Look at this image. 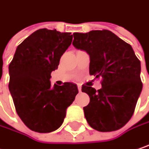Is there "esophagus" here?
<instances>
[{
  "label": "esophagus",
  "instance_id": "1",
  "mask_svg": "<svg viewBox=\"0 0 149 149\" xmlns=\"http://www.w3.org/2000/svg\"><path fill=\"white\" fill-rule=\"evenodd\" d=\"M77 88H78V91H79V92H81V91H82V86H81L80 84H78V85H77Z\"/></svg>",
  "mask_w": 149,
  "mask_h": 149
}]
</instances>
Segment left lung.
Listing matches in <instances>:
<instances>
[{"label":"left lung","mask_w":149,"mask_h":149,"mask_svg":"<svg viewBox=\"0 0 149 149\" xmlns=\"http://www.w3.org/2000/svg\"><path fill=\"white\" fill-rule=\"evenodd\" d=\"M72 45L90 57L89 73L102 77L99 90L83 85L89 104L83 107L90 127L99 132L123 127L132 118L143 83L141 63L132 46L109 30L74 33Z\"/></svg>","instance_id":"left-lung-1"}]
</instances>
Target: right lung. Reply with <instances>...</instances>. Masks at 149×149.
<instances>
[{"instance_id":"obj_1","label":"right lung","mask_w":149,"mask_h":149,"mask_svg":"<svg viewBox=\"0 0 149 149\" xmlns=\"http://www.w3.org/2000/svg\"><path fill=\"white\" fill-rule=\"evenodd\" d=\"M71 33L41 29L17 46L9 65V90L18 116L32 131H56L78 93L77 85L51 86V72L71 45Z\"/></svg>"}]
</instances>
